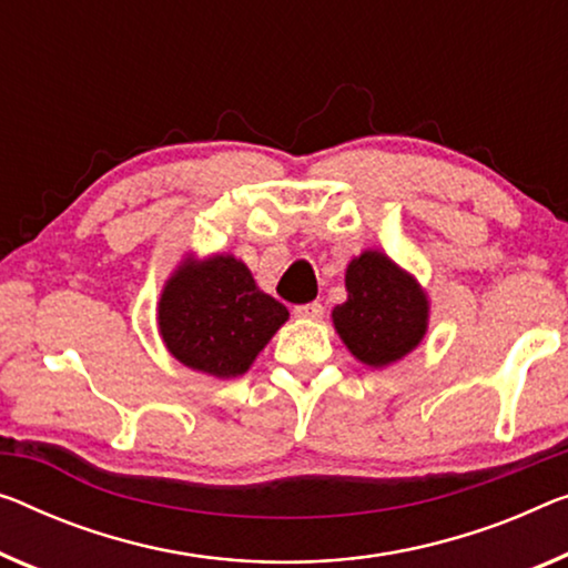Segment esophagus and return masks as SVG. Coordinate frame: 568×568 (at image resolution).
Listing matches in <instances>:
<instances>
[{
    "label": "esophagus",
    "instance_id": "obj_1",
    "mask_svg": "<svg viewBox=\"0 0 568 568\" xmlns=\"http://www.w3.org/2000/svg\"><path fill=\"white\" fill-rule=\"evenodd\" d=\"M293 313H295V316H298V318L316 321V318L324 316V306H321L318 301H311V303H301V306H295Z\"/></svg>",
    "mask_w": 568,
    "mask_h": 568
}]
</instances>
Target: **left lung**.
Masks as SVG:
<instances>
[{
	"label": "left lung",
	"instance_id": "left-lung-1",
	"mask_svg": "<svg viewBox=\"0 0 568 568\" xmlns=\"http://www.w3.org/2000/svg\"><path fill=\"white\" fill-rule=\"evenodd\" d=\"M346 298L334 326L354 357L369 367L400 359L426 334V295L408 273L379 252H365L346 267Z\"/></svg>",
	"mask_w": 568,
	"mask_h": 568
}]
</instances>
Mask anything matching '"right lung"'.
<instances>
[{"label": "right lung", "mask_w": 568, "mask_h": 568, "mask_svg": "<svg viewBox=\"0 0 568 568\" xmlns=\"http://www.w3.org/2000/svg\"><path fill=\"white\" fill-rule=\"evenodd\" d=\"M287 308L262 293L250 270L219 255L185 265L160 298V334L175 359L214 377H236L285 324Z\"/></svg>", "instance_id": "right-lung-1"}]
</instances>
